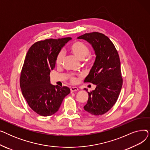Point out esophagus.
Instances as JSON below:
<instances>
[{
  "mask_svg": "<svg viewBox=\"0 0 150 150\" xmlns=\"http://www.w3.org/2000/svg\"><path fill=\"white\" fill-rule=\"evenodd\" d=\"M78 91V89L76 87H72L70 88V92H76Z\"/></svg>",
  "mask_w": 150,
  "mask_h": 150,
  "instance_id": "34e87169",
  "label": "esophagus"
}]
</instances>
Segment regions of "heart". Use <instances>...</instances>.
<instances>
[{"mask_svg": "<svg viewBox=\"0 0 150 150\" xmlns=\"http://www.w3.org/2000/svg\"><path fill=\"white\" fill-rule=\"evenodd\" d=\"M70 51L74 56L79 60L83 61L86 66H92L93 64L94 59L92 56H88L89 53V49L88 46L83 42L76 41L73 43L70 47ZM86 57V58L85 57ZM86 58L85 59V58ZM63 59V57L59 54L57 58V64L61 66ZM68 77L70 82L73 84H76L79 81V78L73 75H69Z\"/></svg>", "mask_w": 150, "mask_h": 150, "instance_id": "1", "label": "heart"}]
</instances>
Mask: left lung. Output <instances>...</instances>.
Listing matches in <instances>:
<instances>
[{
  "label": "left lung",
  "instance_id": "8db88e82",
  "mask_svg": "<svg viewBox=\"0 0 150 150\" xmlns=\"http://www.w3.org/2000/svg\"><path fill=\"white\" fill-rule=\"evenodd\" d=\"M78 39L88 42L95 52L96 58L84 82L96 85L89 92L86 111L94 115L107 112L116 103L120 93L123 79L119 54L114 44L105 35L98 32L85 33Z\"/></svg>",
  "mask_w": 150,
  "mask_h": 150
}]
</instances>
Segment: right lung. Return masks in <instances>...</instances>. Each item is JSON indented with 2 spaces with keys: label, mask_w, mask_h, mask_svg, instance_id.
<instances>
[{
  "label": "right lung",
  "mask_w": 150,
  "mask_h": 150,
  "mask_svg": "<svg viewBox=\"0 0 150 150\" xmlns=\"http://www.w3.org/2000/svg\"><path fill=\"white\" fill-rule=\"evenodd\" d=\"M71 38L49 39L35 42L26 54L20 77V87L28 106L38 114L47 117L56 113L63 99L70 92L50 84V73L58 55Z\"/></svg>",
  "instance_id": "add662e5"
}]
</instances>
